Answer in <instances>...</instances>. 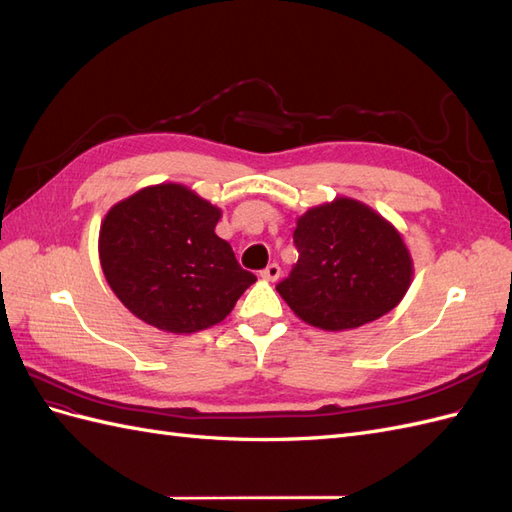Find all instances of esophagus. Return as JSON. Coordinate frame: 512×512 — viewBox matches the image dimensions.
Listing matches in <instances>:
<instances>
[{"instance_id": "34e87169", "label": "esophagus", "mask_w": 512, "mask_h": 512, "mask_svg": "<svg viewBox=\"0 0 512 512\" xmlns=\"http://www.w3.org/2000/svg\"><path fill=\"white\" fill-rule=\"evenodd\" d=\"M280 273H282L280 265H277V262H271L267 269L260 271V277H262V280H267V282H275L277 277H280Z\"/></svg>"}]
</instances>
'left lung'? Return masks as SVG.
Instances as JSON below:
<instances>
[{"label": "left lung", "instance_id": "1", "mask_svg": "<svg viewBox=\"0 0 512 512\" xmlns=\"http://www.w3.org/2000/svg\"><path fill=\"white\" fill-rule=\"evenodd\" d=\"M292 237L299 260L277 292L312 327H363L397 307L412 284L399 230L361 200L337 196L307 209Z\"/></svg>", "mask_w": 512, "mask_h": 512}]
</instances>
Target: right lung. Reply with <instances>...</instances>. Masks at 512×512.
<instances>
[{"instance_id":"1","label":"right lung","mask_w":512,"mask_h":512,"mask_svg":"<svg viewBox=\"0 0 512 512\" xmlns=\"http://www.w3.org/2000/svg\"><path fill=\"white\" fill-rule=\"evenodd\" d=\"M222 209L181 183L138 190L108 209L98 252L117 299L151 327L190 335L222 322L256 275L215 235Z\"/></svg>"}]
</instances>
